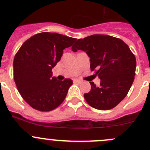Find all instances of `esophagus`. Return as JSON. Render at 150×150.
Wrapping results in <instances>:
<instances>
[{
    "mask_svg": "<svg viewBox=\"0 0 150 150\" xmlns=\"http://www.w3.org/2000/svg\"><path fill=\"white\" fill-rule=\"evenodd\" d=\"M73 81H74V83H81V81H80V80H78V79H75Z\"/></svg>",
    "mask_w": 150,
    "mask_h": 150,
    "instance_id": "34e87169",
    "label": "esophagus"
}]
</instances>
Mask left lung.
Here are the masks:
<instances>
[{
	"mask_svg": "<svg viewBox=\"0 0 150 150\" xmlns=\"http://www.w3.org/2000/svg\"><path fill=\"white\" fill-rule=\"evenodd\" d=\"M90 57L91 70L101 80L100 86L90 82L91 88L84 98L100 110L114 108L126 96L134 80L137 62L134 54L122 40L107 35H93L78 39L72 46Z\"/></svg>",
	"mask_w": 150,
	"mask_h": 150,
	"instance_id": "obj_1",
	"label": "left lung"
}]
</instances>
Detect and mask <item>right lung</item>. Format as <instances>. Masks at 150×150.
Listing matches in <instances>:
<instances>
[{
	"label": "right lung",
	"instance_id": "add662e5",
	"mask_svg": "<svg viewBox=\"0 0 150 150\" xmlns=\"http://www.w3.org/2000/svg\"><path fill=\"white\" fill-rule=\"evenodd\" d=\"M76 38L56 33L44 32L27 40L13 59V79L24 100L30 107L48 112L65 99L72 81H58L52 76V68L60 61L64 48Z\"/></svg>",
	"mask_w": 150,
	"mask_h": 150
}]
</instances>
